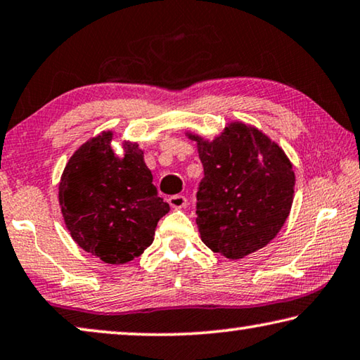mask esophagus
<instances>
[{"label": "esophagus", "mask_w": 360, "mask_h": 360, "mask_svg": "<svg viewBox=\"0 0 360 360\" xmlns=\"http://www.w3.org/2000/svg\"><path fill=\"white\" fill-rule=\"evenodd\" d=\"M169 204L174 209H184V207H186L188 199L184 195H174V196L169 198Z\"/></svg>", "instance_id": "1"}]
</instances>
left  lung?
Returning <instances> with one entry per match:
<instances>
[{
	"instance_id": "left-lung-1",
	"label": "left lung",
	"mask_w": 360,
	"mask_h": 360,
	"mask_svg": "<svg viewBox=\"0 0 360 360\" xmlns=\"http://www.w3.org/2000/svg\"><path fill=\"white\" fill-rule=\"evenodd\" d=\"M198 143L204 179L196 193L201 240L226 259L267 246L288 219L295 172L283 149L256 127L231 122L212 141Z\"/></svg>"
}]
</instances>
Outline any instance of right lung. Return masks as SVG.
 I'll list each match as a JSON object with an SVG mask.
<instances>
[{"label":"right lung","instance_id":"add662e5","mask_svg":"<svg viewBox=\"0 0 360 360\" xmlns=\"http://www.w3.org/2000/svg\"><path fill=\"white\" fill-rule=\"evenodd\" d=\"M103 131L72 154L59 181V206L72 240L106 264H125L154 240L159 219L170 211L136 143L124 156Z\"/></svg>","mask_w":360,"mask_h":360}]
</instances>
